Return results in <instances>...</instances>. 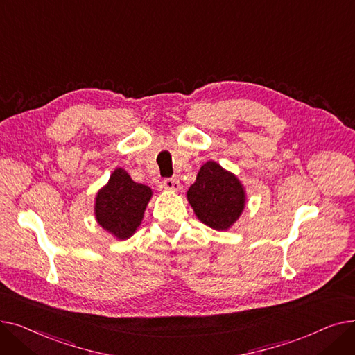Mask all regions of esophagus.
<instances>
[{
  "instance_id": "34e87169",
  "label": "esophagus",
  "mask_w": 355,
  "mask_h": 355,
  "mask_svg": "<svg viewBox=\"0 0 355 355\" xmlns=\"http://www.w3.org/2000/svg\"><path fill=\"white\" fill-rule=\"evenodd\" d=\"M162 187L165 190H170V191H178L180 187H181V184L177 178H165L162 181Z\"/></svg>"
}]
</instances>
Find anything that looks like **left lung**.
Masks as SVG:
<instances>
[{
  "instance_id": "obj_1",
  "label": "left lung",
  "mask_w": 355,
  "mask_h": 355,
  "mask_svg": "<svg viewBox=\"0 0 355 355\" xmlns=\"http://www.w3.org/2000/svg\"><path fill=\"white\" fill-rule=\"evenodd\" d=\"M187 197L197 217L216 230L229 229L245 207V191L239 180L213 161L201 166Z\"/></svg>"
}]
</instances>
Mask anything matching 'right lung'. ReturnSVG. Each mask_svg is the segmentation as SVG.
<instances>
[{
    "label": "right lung",
    "mask_w": 355,
    "mask_h": 355,
    "mask_svg": "<svg viewBox=\"0 0 355 355\" xmlns=\"http://www.w3.org/2000/svg\"><path fill=\"white\" fill-rule=\"evenodd\" d=\"M151 194V189L132 181L125 170L118 168L106 187L98 193L96 220L118 239H128L141 225Z\"/></svg>",
    "instance_id": "obj_1"
}]
</instances>
